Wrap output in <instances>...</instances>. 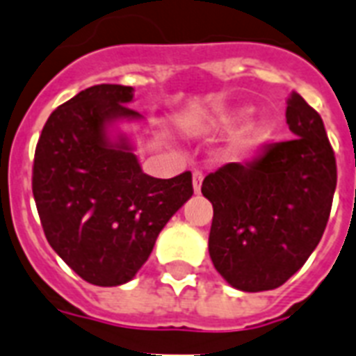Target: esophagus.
I'll return each mask as SVG.
<instances>
[{
    "label": "esophagus",
    "mask_w": 356,
    "mask_h": 356,
    "mask_svg": "<svg viewBox=\"0 0 356 356\" xmlns=\"http://www.w3.org/2000/svg\"><path fill=\"white\" fill-rule=\"evenodd\" d=\"M192 181H193V192H195V193L201 192V183H203V172L195 170V172L192 173Z\"/></svg>",
    "instance_id": "obj_1"
}]
</instances>
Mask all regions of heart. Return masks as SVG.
Masks as SVG:
<instances>
[{"instance_id": "obj_1", "label": "heart", "mask_w": 356, "mask_h": 356, "mask_svg": "<svg viewBox=\"0 0 356 356\" xmlns=\"http://www.w3.org/2000/svg\"><path fill=\"white\" fill-rule=\"evenodd\" d=\"M245 118H247V111H241L239 115H236V117L232 118H223V120L219 122V128H232L234 124L243 122ZM268 138H270V128H268L267 124H258V126H254L250 131H247L245 135L236 138V143L232 144V153L234 155H238V157L254 155V153H258L259 149L267 144Z\"/></svg>"}]
</instances>
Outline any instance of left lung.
Returning a JSON list of instances; mask_svg holds the SVG:
<instances>
[{
	"label": "left lung",
	"mask_w": 356,
	"mask_h": 356,
	"mask_svg": "<svg viewBox=\"0 0 356 356\" xmlns=\"http://www.w3.org/2000/svg\"><path fill=\"white\" fill-rule=\"evenodd\" d=\"M285 117L293 138L265 144L247 164H225L201 186L213 207V267L245 293L280 287L302 268L333 204L337 159L322 117L298 93Z\"/></svg>",
	"instance_id": "8db88e82"
}]
</instances>
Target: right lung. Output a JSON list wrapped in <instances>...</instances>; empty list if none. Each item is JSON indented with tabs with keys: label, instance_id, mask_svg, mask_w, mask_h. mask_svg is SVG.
<instances>
[{
	"label": "right lung",
	"instance_id": "obj_1",
	"mask_svg": "<svg viewBox=\"0 0 356 356\" xmlns=\"http://www.w3.org/2000/svg\"><path fill=\"white\" fill-rule=\"evenodd\" d=\"M133 88L100 83L58 106L38 138L33 193L54 252L86 282L122 285L138 273L170 218L192 197V173L149 177L126 137L106 126L140 118Z\"/></svg>",
	"mask_w": 356,
	"mask_h": 356
}]
</instances>
